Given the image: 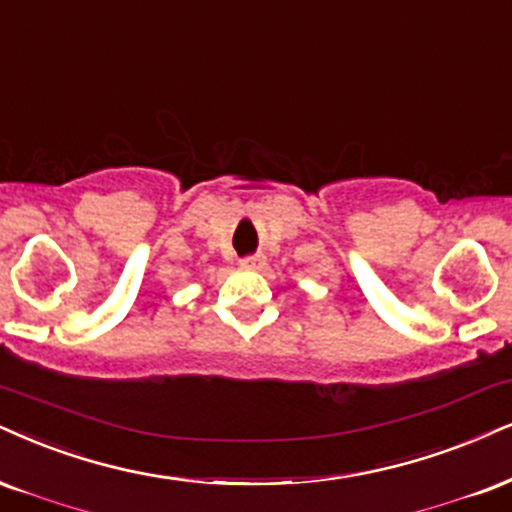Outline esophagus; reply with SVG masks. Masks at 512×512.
I'll return each mask as SVG.
<instances>
[{
  "label": "esophagus",
  "mask_w": 512,
  "mask_h": 512,
  "mask_svg": "<svg viewBox=\"0 0 512 512\" xmlns=\"http://www.w3.org/2000/svg\"><path fill=\"white\" fill-rule=\"evenodd\" d=\"M263 263H266V258H263L261 254H258V256H246V258H242V266H244V268H251V270L263 268Z\"/></svg>",
  "instance_id": "obj_1"
}]
</instances>
